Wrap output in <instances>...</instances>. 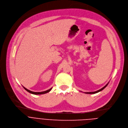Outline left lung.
Instances as JSON below:
<instances>
[{"label":"left lung","mask_w":128,"mask_h":128,"mask_svg":"<svg viewBox=\"0 0 128 128\" xmlns=\"http://www.w3.org/2000/svg\"><path fill=\"white\" fill-rule=\"evenodd\" d=\"M108 83H109V82L106 85V86H105L104 87H103L102 88H101V89H100V90H97V91H96V92H83V93L86 94H96V93H98V92H101V91L104 88H105L107 86H108Z\"/></svg>","instance_id":"obj_1"}]
</instances>
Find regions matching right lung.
Returning a JSON list of instances; mask_svg holds the SVG:
<instances>
[{
	"label": "right lung",
	"mask_w": 128,
	"mask_h": 128,
	"mask_svg": "<svg viewBox=\"0 0 128 128\" xmlns=\"http://www.w3.org/2000/svg\"><path fill=\"white\" fill-rule=\"evenodd\" d=\"M23 88H24V89L26 90V91H27L29 93L32 94H35V95L42 94H45L48 93V92H50L52 88H51L50 89H49V90H46V91H44V92H32V91H30V90L26 89V88H25L24 87V86H23Z\"/></svg>",
	"instance_id": "1"
}]
</instances>
